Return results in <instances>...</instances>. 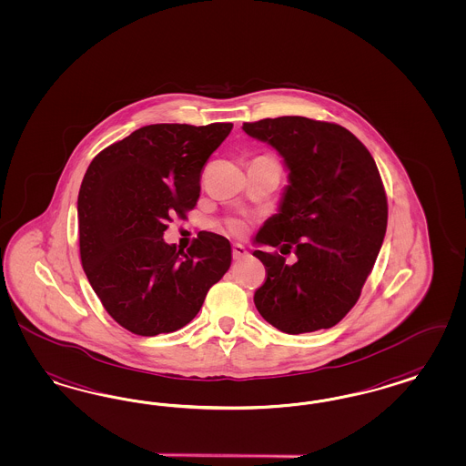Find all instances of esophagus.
<instances>
[{
	"instance_id": "obj_1",
	"label": "esophagus",
	"mask_w": 466,
	"mask_h": 466,
	"mask_svg": "<svg viewBox=\"0 0 466 466\" xmlns=\"http://www.w3.org/2000/svg\"><path fill=\"white\" fill-rule=\"evenodd\" d=\"M231 250H233V258H241L247 256V248L241 243H235Z\"/></svg>"
}]
</instances>
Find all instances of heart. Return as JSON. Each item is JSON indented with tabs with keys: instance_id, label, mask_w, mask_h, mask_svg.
<instances>
[{
	"instance_id": "1",
	"label": "heart",
	"mask_w": 466,
	"mask_h": 466,
	"mask_svg": "<svg viewBox=\"0 0 466 466\" xmlns=\"http://www.w3.org/2000/svg\"><path fill=\"white\" fill-rule=\"evenodd\" d=\"M226 228H228V231L229 233H233V235H241L243 231H245V226L238 219H228L226 221Z\"/></svg>"
}]
</instances>
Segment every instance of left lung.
<instances>
[{"label": "left lung", "instance_id": "obj_1", "mask_svg": "<svg viewBox=\"0 0 466 466\" xmlns=\"http://www.w3.org/2000/svg\"><path fill=\"white\" fill-rule=\"evenodd\" d=\"M252 138L285 158L290 185L279 212L256 243L292 249L254 250L266 281L254 293L260 316L290 333L335 327L361 295L387 229V193L368 148L335 122L299 116L243 122Z\"/></svg>", "mask_w": 466, "mask_h": 466}]
</instances>
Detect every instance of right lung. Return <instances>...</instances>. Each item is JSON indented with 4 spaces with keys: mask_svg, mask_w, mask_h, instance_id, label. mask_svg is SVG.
I'll return each instance as SVG.
<instances>
[{
    "mask_svg": "<svg viewBox=\"0 0 466 466\" xmlns=\"http://www.w3.org/2000/svg\"><path fill=\"white\" fill-rule=\"evenodd\" d=\"M231 127L150 124L87 167L77 198L81 264L105 310L135 335L188 325L229 269L225 237L204 231L183 252L162 235L171 216L197 206L204 166Z\"/></svg>",
    "mask_w": 466,
    "mask_h": 466,
    "instance_id": "1",
    "label": "right lung"
}]
</instances>
